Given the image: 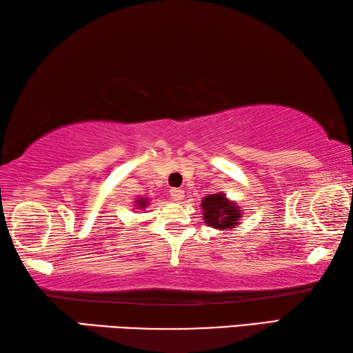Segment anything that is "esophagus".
Segmentation results:
<instances>
[{
    "label": "esophagus",
    "instance_id": "esophagus-1",
    "mask_svg": "<svg viewBox=\"0 0 353 353\" xmlns=\"http://www.w3.org/2000/svg\"><path fill=\"white\" fill-rule=\"evenodd\" d=\"M170 196H171V199L174 201V202H182L183 198H185L183 191L179 190V188H172V190L170 191Z\"/></svg>",
    "mask_w": 353,
    "mask_h": 353
}]
</instances>
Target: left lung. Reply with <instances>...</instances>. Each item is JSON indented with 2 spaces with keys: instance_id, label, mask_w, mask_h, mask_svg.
I'll list each match as a JSON object with an SVG mask.
<instances>
[{
  "instance_id": "1",
  "label": "left lung",
  "mask_w": 353,
  "mask_h": 353,
  "mask_svg": "<svg viewBox=\"0 0 353 353\" xmlns=\"http://www.w3.org/2000/svg\"><path fill=\"white\" fill-rule=\"evenodd\" d=\"M204 223L216 230H234L240 225L243 212L235 201H230L224 193H213L201 201Z\"/></svg>"
}]
</instances>
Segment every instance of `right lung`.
<instances>
[{
	"label": "right lung",
	"instance_id": "add662e5",
	"mask_svg": "<svg viewBox=\"0 0 353 353\" xmlns=\"http://www.w3.org/2000/svg\"><path fill=\"white\" fill-rule=\"evenodd\" d=\"M149 201H151V198H137L134 202V210H145V208L149 205Z\"/></svg>",
	"mask_w": 353,
	"mask_h": 353
}]
</instances>
